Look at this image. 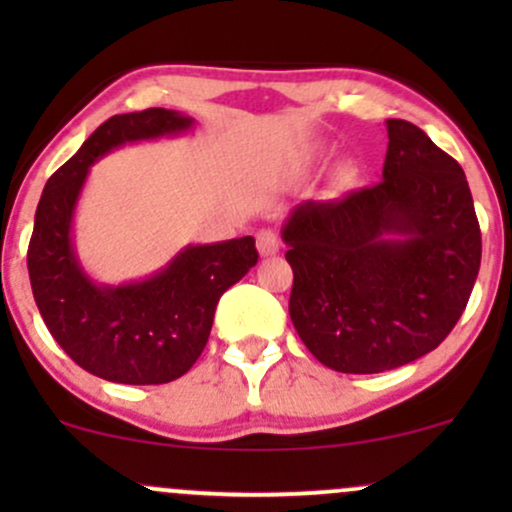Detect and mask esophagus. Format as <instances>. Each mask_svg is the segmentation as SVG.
<instances>
[{
	"label": "esophagus",
	"mask_w": 512,
	"mask_h": 512,
	"mask_svg": "<svg viewBox=\"0 0 512 512\" xmlns=\"http://www.w3.org/2000/svg\"><path fill=\"white\" fill-rule=\"evenodd\" d=\"M279 248H281V240L272 228H262V231H257V252H260L262 257L276 255Z\"/></svg>",
	"instance_id": "1"
}]
</instances>
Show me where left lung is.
I'll return each instance as SVG.
<instances>
[{
    "label": "left lung",
    "instance_id": "8db88e82",
    "mask_svg": "<svg viewBox=\"0 0 512 512\" xmlns=\"http://www.w3.org/2000/svg\"><path fill=\"white\" fill-rule=\"evenodd\" d=\"M385 127L378 185L298 204L281 226L291 322L339 373H383L436 349L467 308L481 264L460 163L407 120Z\"/></svg>",
    "mask_w": 512,
    "mask_h": 512
}]
</instances>
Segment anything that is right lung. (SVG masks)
Instances as JSON below:
<instances>
[{"mask_svg":"<svg viewBox=\"0 0 512 512\" xmlns=\"http://www.w3.org/2000/svg\"><path fill=\"white\" fill-rule=\"evenodd\" d=\"M178 110L149 108L103 122L45 185L28 245L33 298L67 356L122 385H163L195 366L214 310L257 264L255 238L185 245L166 267L127 284H101L81 264L74 214L91 166L125 144L190 132Z\"/></svg>","mask_w":512,"mask_h":512,"instance_id":"right-lung-1","label":"right lung"}]
</instances>
